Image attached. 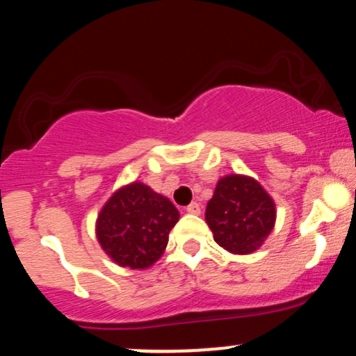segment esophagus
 I'll use <instances>...</instances> for the list:
<instances>
[{"mask_svg": "<svg viewBox=\"0 0 356 356\" xmlns=\"http://www.w3.org/2000/svg\"><path fill=\"white\" fill-rule=\"evenodd\" d=\"M185 210L188 213H195V216H198V213H200V205H198L197 202H192V204H190Z\"/></svg>", "mask_w": 356, "mask_h": 356, "instance_id": "34e87169", "label": "esophagus"}]
</instances>
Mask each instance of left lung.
Masks as SVG:
<instances>
[{"label":"left lung","instance_id":"1","mask_svg":"<svg viewBox=\"0 0 356 356\" xmlns=\"http://www.w3.org/2000/svg\"><path fill=\"white\" fill-rule=\"evenodd\" d=\"M277 220L275 200L246 175H227L217 181L205 209L213 241L232 254H250L261 248Z\"/></svg>","mask_w":356,"mask_h":356}]
</instances>
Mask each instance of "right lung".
Segmentation results:
<instances>
[{"instance_id":"add662e5","label":"right lung","mask_w":356,"mask_h":356,"mask_svg":"<svg viewBox=\"0 0 356 356\" xmlns=\"http://www.w3.org/2000/svg\"><path fill=\"white\" fill-rule=\"evenodd\" d=\"M179 212L170 198L143 181L120 186L95 224L102 250L122 268L147 270L161 258Z\"/></svg>"}]
</instances>
